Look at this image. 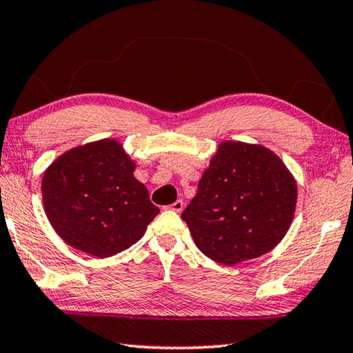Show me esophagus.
I'll use <instances>...</instances> for the list:
<instances>
[{
    "instance_id": "1",
    "label": "esophagus",
    "mask_w": 353,
    "mask_h": 353,
    "mask_svg": "<svg viewBox=\"0 0 353 353\" xmlns=\"http://www.w3.org/2000/svg\"><path fill=\"white\" fill-rule=\"evenodd\" d=\"M170 208H171L172 212L181 213V212L183 210V202H182V201H176V202H172V204L170 205Z\"/></svg>"
}]
</instances>
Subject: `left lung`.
Returning <instances> with one entry per match:
<instances>
[{"label": "left lung", "instance_id": "8db88e82", "mask_svg": "<svg viewBox=\"0 0 353 353\" xmlns=\"http://www.w3.org/2000/svg\"><path fill=\"white\" fill-rule=\"evenodd\" d=\"M297 185L270 149L221 143L182 213L196 246L221 265L265 255L282 241L296 210Z\"/></svg>", "mask_w": 353, "mask_h": 353}]
</instances>
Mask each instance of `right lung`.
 Masks as SVG:
<instances>
[{
	"mask_svg": "<svg viewBox=\"0 0 353 353\" xmlns=\"http://www.w3.org/2000/svg\"><path fill=\"white\" fill-rule=\"evenodd\" d=\"M135 165L115 140L88 143L61 155L46 170L41 194L57 235L99 259L140 240L159 214Z\"/></svg>",
	"mask_w": 353,
	"mask_h": 353,
	"instance_id": "1",
	"label": "right lung"
}]
</instances>
